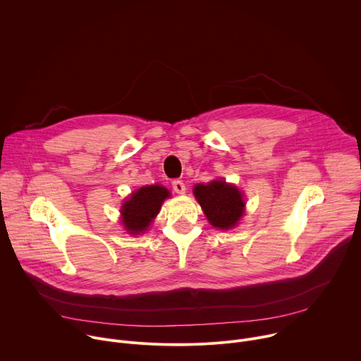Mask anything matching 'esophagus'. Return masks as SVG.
Instances as JSON below:
<instances>
[{
    "label": "esophagus",
    "mask_w": 361,
    "mask_h": 361,
    "mask_svg": "<svg viewBox=\"0 0 361 361\" xmlns=\"http://www.w3.org/2000/svg\"><path fill=\"white\" fill-rule=\"evenodd\" d=\"M173 188L178 194H184L185 192V184L181 180H174L173 181Z\"/></svg>",
    "instance_id": "obj_1"
}]
</instances>
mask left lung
Masks as SVG:
<instances>
[{
    "label": "left lung",
    "instance_id": "8db88e82",
    "mask_svg": "<svg viewBox=\"0 0 361 361\" xmlns=\"http://www.w3.org/2000/svg\"><path fill=\"white\" fill-rule=\"evenodd\" d=\"M194 195L212 226L227 230L243 216L244 201L241 192L226 181L216 180L194 187Z\"/></svg>",
    "mask_w": 361,
    "mask_h": 361
}]
</instances>
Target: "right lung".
Instances as JSON below:
<instances>
[{
    "instance_id": "right-lung-1",
    "label": "right lung",
    "mask_w": 361,
    "mask_h": 361,
    "mask_svg": "<svg viewBox=\"0 0 361 361\" xmlns=\"http://www.w3.org/2000/svg\"><path fill=\"white\" fill-rule=\"evenodd\" d=\"M170 192L163 185H145L131 194L123 204V224L131 234H140L159 214L163 201Z\"/></svg>"
}]
</instances>
